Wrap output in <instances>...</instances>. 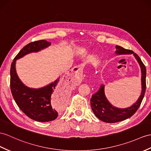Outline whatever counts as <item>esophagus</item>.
<instances>
[{
  "instance_id": "34e87169",
  "label": "esophagus",
  "mask_w": 151,
  "mask_h": 151,
  "mask_svg": "<svg viewBox=\"0 0 151 151\" xmlns=\"http://www.w3.org/2000/svg\"><path fill=\"white\" fill-rule=\"evenodd\" d=\"M79 70V68L78 67H74L73 68H72L70 70V72H68V73H67V74L68 76H70L73 73L78 72Z\"/></svg>"
}]
</instances>
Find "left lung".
Wrapping results in <instances>:
<instances>
[{
	"label": "left lung",
	"mask_w": 151,
	"mask_h": 151,
	"mask_svg": "<svg viewBox=\"0 0 151 151\" xmlns=\"http://www.w3.org/2000/svg\"><path fill=\"white\" fill-rule=\"evenodd\" d=\"M117 54H133L137 59L142 70V93L138 100L131 107L120 109L114 107L109 103L104 94V86L101 85L97 92L93 94L90 99V105L99 119L108 123H115L122 121L133 116L137 111L142 102L146 89V68L138 55L131 50L126 49L120 46H116Z\"/></svg>",
	"instance_id": "obj_1"
}]
</instances>
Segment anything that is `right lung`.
<instances>
[{"label":"right lung","instance_id":"1","mask_svg":"<svg viewBox=\"0 0 151 151\" xmlns=\"http://www.w3.org/2000/svg\"><path fill=\"white\" fill-rule=\"evenodd\" d=\"M50 43L41 40L28 43L14 58L10 69V88L13 97L19 108L29 118L38 122H49L56 119L58 113L51 104L52 95H62L65 84L58 78L54 82L38 89L28 88L22 83L17 74V60L31 52H38L50 45Z\"/></svg>","mask_w":151,"mask_h":151}]
</instances>
